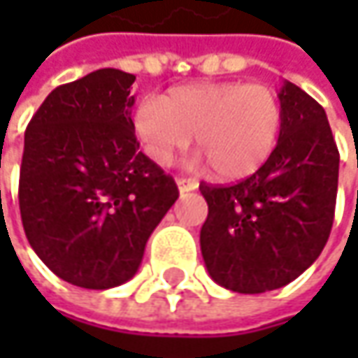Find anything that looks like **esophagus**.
<instances>
[{"mask_svg": "<svg viewBox=\"0 0 358 358\" xmlns=\"http://www.w3.org/2000/svg\"><path fill=\"white\" fill-rule=\"evenodd\" d=\"M177 187H179V191L181 193H187V191H195L199 183H197V179H187V177H179L177 179Z\"/></svg>", "mask_w": 358, "mask_h": 358, "instance_id": "esophagus-1", "label": "esophagus"}]
</instances>
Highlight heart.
I'll return each instance as SVG.
<instances>
[{"label":"heart","instance_id":"heart-1","mask_svg":"<svg viewBox=\"0 0 358 358\" xmlns=\"http://www.w3.org/2000/svg\"><path fill=\"white\" fill-rule=\"evenodd\" d=\"M281 127V99L261 83L175 87L165 97L147 95L135 111V135L153 163L169 165L195 135L213 173L223 179H241L265 165Z\"/></svg>","mask_w":358,"mask_h":358}]
</instances>
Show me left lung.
Listing matches in <instances>:
<instances>
[{
	"label": "left lung",
	"mask_w": 358,
	"mask_h": 358,
	"mask_svg": "<svg viewBox=\"0 0 358 358\" xmlns=\"http://www.w3.org/2000/svg\"><path fill=\"white\" fill-rule=\"evenodd\" d=\"M282 127L273 155L235 185L201 183L209 205L201 253L217 285L257 295L281 289L317 261L331 235L338 149L327 113L285 81Z\"/></svg>",
	"instance_id": "left-lung-1"
}]
</instances>
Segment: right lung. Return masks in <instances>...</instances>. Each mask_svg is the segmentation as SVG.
Instances as JSON below:
<instances>
[{
  "instance_id": "add662e5",
  "label": "right lung",
  "mask_w": 358,
  "mask_h": 358,
  "mask_svg": "<svg viewBox=\"0 0 358 358\" xmlns=\"http://www.w3.org/2000/svg\"><path fill=\"white\" fill-rule=\"evenodd\" d=\"M133 81L107 67L59 85L25 129V235L59 279L83 289L129 281L147 239L179 197L173 177L139 151Z\"/></svg>"
}]
</instances>
